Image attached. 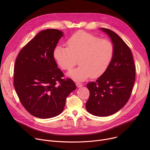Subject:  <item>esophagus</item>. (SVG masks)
Returning <instances> with one entry per match:
<instances>
[{
    "label": "esophagus",
    "mask_w": 150,
    "mask_h": 150,
    "mask_svg": "<svg viewBox=\"0 0 150 150\" xmlns=\"http://www.w3.org/2000/svg\"><path fill=\"white\" fill-rule=\"evenodd\" d=\"M75 84H76V86H77L78 88H81V87H82V86H83L81 83H76Z\"/></svg>",
    "instance_id": "34e87169"
}]
</instances>
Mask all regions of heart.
<instances>
[{
	"label": "heart",
	"mask_w": 150,
	"mask_h": 150,
	"mask_svg": "<svg viewBox=\"0 0 150 150\" xmlns=\"http://www.w3.org/2000/svg\"><path fill=\"white\" fill-rule=\"evenodd\" d=\"M67 46L58 45L53 55L59 66L63 70H70L79 61L80 66L70 70L67 76L78 81L87 80L90 76L97 78L103 75L109 67L114 56L113 44L107 39L84 31L71 36Z\"/></svg>",
	"instance_id": "1"
}]
</instances>
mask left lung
<instances>
[{
    "label": "left lung",
    "mask_w": 150,
    "mask_h": 150,
    "mask_svg": "<svg viewBox=\"0 0 150 150\" xmlns=\"http://www.w3.org/2000/svg\"><path fill=\"white\" fill-rule=\"evenodd\" d=\"M111 38L114 56L106 72L96 82L87 84L90 95L86 109L98 117L112 115L128 101L135 81V65L129 47L113 31L100 28Z\"/></svg>",
    "instance_id": "obj_1"
}]
</instances>
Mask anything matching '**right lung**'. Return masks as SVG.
Instances as JSON below:
<instances>
[{"label": "right lung", "instance_id": "1", "mask_svg": "<svg viewBox=\"0 0 150 150\" xmlns=\"http://www.w3.org/2000/svg\"><path fill=\"white\" fill-rule=\"evenodd\" d=\"M63 32L40 31L23 47L14 65V86L21 103L32 115L49 119L64 110L66 98L76 89L70 78L58 68L53 52Z\"/></svg>", "mask_w": 150, "mask_h": 150}]
</instances>
